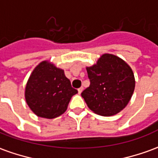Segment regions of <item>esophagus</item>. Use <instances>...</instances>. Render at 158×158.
Segmentation results:
<instances>
[{
	"instance_id": "obj_1",
	"label": "esophagus",
	"mask_w": 158,
	"mask_h": 158,
	"mask_svg": "<svg viewBox=\"0 0 158 158\" xmlns=\"http://www.w3.org/2000/svg\"><path fill=\"white\" fill-rule=\"evenodd\" d=\"M82 91H83V87H80L79 89H78V93H79V94H81Z\"/></svg>"
}]
</instances>
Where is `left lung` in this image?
<instances>
[{"label": "left lung", "mask_w": 158, "mask_h": 158, "mask_svg": "<svg viewBox=\"0 0 158 158\" xmlns=\"http://www.w3.org/2000/svg\"><path fill=\"white\" fill-rule=\"evenodd\" d=\"M86 70L90 85L81 96L89 109L106 117L121 112L129 102L135 86L130 66L118 56L105 53Z\"/></svg>", "instance_id": "8db88e82"}]
</instances>
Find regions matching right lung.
Instances as JSON below:
<instances>
[{"mask_svg":"<svg viewBox=\"0 0 158 158\" xmlns=\"http://www.w3.org/2000/svg\"><path fill=\"white\" fill-rule=\"evenodd\" d=\"M77 93L64 70L45 60L40 62L31 73L24 96L35 115L52 119L65 113L72 96Z\"/></svg>","mask_w":158,"mask_h":158,"instance_id":"add662e5","label":"right lung"}]
</instances>
